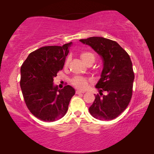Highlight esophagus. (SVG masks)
Wrapping results in <instances>:
<instances>
[{
	"instance_id": "esophagus-1",
	"label": "esophagus",
	"mask_w": 154,
	"mask_h": 154,
	"mask_svg": "<svg viewBox=\"0 0 154 154\" xmlns=\"http://www.w3.org/2000/svg\"><path fill=\"white\" fill-rule=\"evenodd\" d=\"M84 92H85V91H82V90H76V91H75V93H76V94L84 93Z\"/></svg>"
}]
</instances>
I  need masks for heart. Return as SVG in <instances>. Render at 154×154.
Masks as SVG:
<instances>
[{
  "label": "heart",
  "instance_id": "heart-1",
  "mask_svg": "<svg viewBox=\"0 0 154 154\" xmlns=\"http://www.w3.org/2000/svg\"><path fill=\"white\" fill-rule=\"evenodd\" d=\"M81 57L82 60L85 64H88L90 62L93 63L95 60L94 54L90 52H83L81 54ZM69 62V58H68L66 61L65 65L67 66ZM72 84L75 87L79 88V89H85L88 86V80L86 78L82 77V76H75L72 79Z\"/></svg>",
  "mask_w": 154,
  "mask_h": 154
}]
</instances>
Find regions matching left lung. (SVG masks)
I'll return each mask as SVG.
<instances>
[{"label": "left lung", "instance_id": "8db88e82", "mask_svg": "<svg viewBox=\"0 0 154 154\" xmlns=\"http://www.w3.org/2000/svg\"><path fill=\"white\" fill-rule=\"evenodd\" d=\"M80 41L90 46L103 60L101 78L95 85L100 95L94 94L90 114L100 121L114 119L127 108L132 97L134 75L129 54L116 42L103 37Z\"/></svg>", "mask_w": 154, "mask_h": 154}]
</instances>
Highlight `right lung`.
Masks as SVG:
<instances>
[{
	"instance_id": "1",
	"label": "right lung",
	"mask_w": 154,
	"mask_h": 154,
	"mask_svg": "<svg viewBox=\"0 0 154 154\" xmlns=\"http://www.w3.org/2000/svg\"><path fill=\"white\" fill-rule=\"evenodd\" d=\"M72 42L44 46L29 54L21 66L20 86L27 108L35 117L53 122L66 114L75 89H59L53 79L64 67Z\"/></svg>"
}]
</instances>
